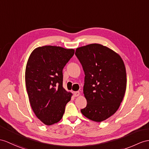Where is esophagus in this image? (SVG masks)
Segmentation results:
<instances>
[{"label": "esophagus", "mask_w": 149, "mask_h": 149, "mask_svg": "<svg viewBox=\"0 0 149 149\" xmlns=\"http://www.w3.org/2000/svg\"><path fill=\"white\" fill-rule=\"evenodd\" d=\"M73 95H74V97H78L79 95V92H73Z\"/></svg>", "instance_id": "obj_1"}]
</instances>
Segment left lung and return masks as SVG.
<instances>
[{"label": "left lung", "mask_w": 149, "mask_h": 149, "mask_svg": "<svg viewBox=\"0 0 149 149\" xmlns=\"http://www.w3.org/2000/svg\"><path fill=\"white\" fill-rule=\"evenodd\" d=\"M75 55L85 75L83 93L87 104L81 112L93 121L106 120L117 111L125 96L124 62L118 54L98 43L77 48Z\"/></svg>", "instance_id": "obj_1"}]
</instances>
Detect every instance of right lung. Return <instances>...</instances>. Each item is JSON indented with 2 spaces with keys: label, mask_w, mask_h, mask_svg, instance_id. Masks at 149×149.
I'll list each match as a JSON object with an SVG mask.
<instances>
[{
  "label": "right lung",
  "mask_w": 149,
  "mask_h": 149,
  "mask_svg": "<svg viewBox=\"0 0 149 149\" xmlns=\"http://www.w3.org/2000/svg\"><path fill=\"white\" fill-rule=\"evenodd\" d=\"M74 54V49L46 45L30 54L25 82L31 107L40 120L52 125L62 119L72 93L63 86V70Z\"/></svg>",
  "instance_id": "obj_1"
}]
</instances>
